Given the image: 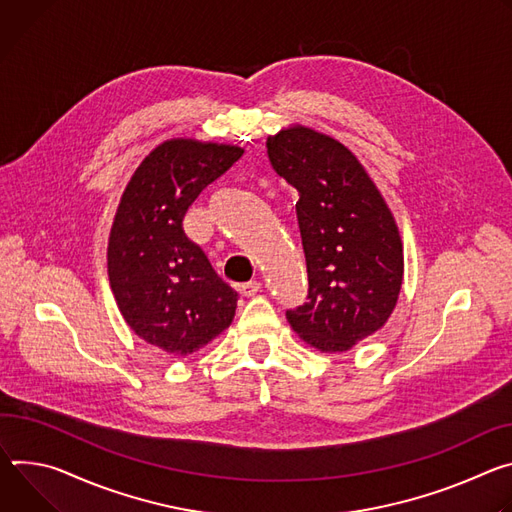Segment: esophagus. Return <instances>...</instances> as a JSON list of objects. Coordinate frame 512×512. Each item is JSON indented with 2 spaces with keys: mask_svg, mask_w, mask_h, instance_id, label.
Wrapping results in <instances>:
<instances>
[{
  "mask_svg": "<svg viewBox=\"0 0 512 512\" xmlns=\"http://www.w3.org/2000/svg\"><path fill=\"white\" fill-rule=\"evenodd\" d=\"M260 282L258 280H250V282H244V285L238 289L244 297H254L258 291H260Z\"/></svg>",
  "mask_w": 512,
  "mask_h": 512,
  "instance_id": "obj_1",
  "label": "esophagus"
}]
</instances>
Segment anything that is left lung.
I'll use <instances>...</instances> for the list:
<instances>
[{
  "label": "left lung",
  "instance_id": "1",
  "mask_svg": "<svg viewBox=\"0 0 512 512\" xmlns=\"http://www.w3.org/2000/svg\"><path fill=\"white\" fill-rule=\"evenodd\" d=\"M276 175L297 191L307 260V303L287 311L291 327L319 352H348L378 331L399 301V227L360 160L305 126L266 140Z\"/></svg>",
  "mask_w": 512,
  "mask_h": 512
}]
</instances>
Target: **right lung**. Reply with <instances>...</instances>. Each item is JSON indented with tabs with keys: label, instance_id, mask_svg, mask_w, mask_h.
I'll return each mask as SVG.
<instances>
[{
	"label": "right lung",
	"instance_id": "add662e5",
	"mask_svg": "<svg viewBox=\"0 0 512 512\" xmlns=\"http://www.w3.org/2000/svg\"><path fill=\"white\" fill-rule=\"evenodd\" d=\"M232 144L173 138L136 168L107 242V274L120 313L146 344L189 356L236 315L238 293L215 274L183 230L201 191L240 156Z\"/></svg>",
	"mask_w": 512,
	"mask_h": 512
}]
</instances>
